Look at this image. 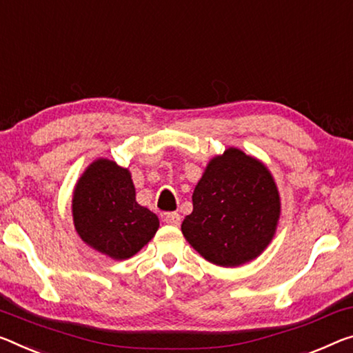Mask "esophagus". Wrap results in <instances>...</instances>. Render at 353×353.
I'll return each instance as SVG.
<instances>
[{
    "label": "esophagus",
    "instance_id": "34e87169",
    "mask_svg": "<svg viewBox=\"0 0 353 353\" xmlns=\"http://www.w3.org/2000/svg\"><path fill=\"white\" fill-rule=\"evenodd\" d=\"M163 221L171 226H179L181 225V215L177 212H168V214L163 215Z\"/></svg>",
    "mask_w": 353,
    "mask_h": 353
}]
</instances>
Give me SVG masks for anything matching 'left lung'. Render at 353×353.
<instances>
[{
  "label": "left lung",
  "instance_id": "8db88e82",
  "mask_svg": "<svg viewBox=\"0 0 353 353\" xmlns=\"http://www.w3.org/2000/svg\"><path fill=\"white\" fill-rule=\"evenodd\" d=\"M183 237L212 264L236 267L270 243L279 218L275 182L259 160L239 149L215 157L193 192Z\"/></svg>",
  "mask_w": 353,
  "mask_h": 353
}]
</instances>
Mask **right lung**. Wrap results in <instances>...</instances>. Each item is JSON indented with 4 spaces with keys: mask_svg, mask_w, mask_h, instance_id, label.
<instances>
[{
    "mask_svg": "<svg viewBox=\"0 0 353 353\" xmlns=\"http://www.w3.org/2000/svg\"><path fill=\"white\" fill-rule=\"evenodd\" d=\"M77 232L113 259L137 254L159 229V218L135 199L130 172L114 161L97 160L78 181L72 201Z\"/></svg>",
    "mask_w": 353,
    "mask_h": 353,
    "instance_id": "right-lung-1",
    "label": "right lung"
}]
</instances>
